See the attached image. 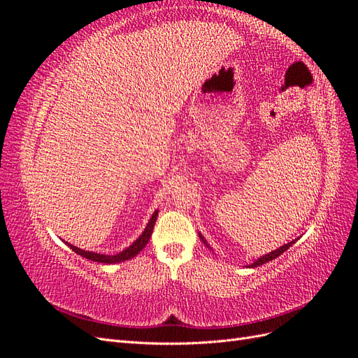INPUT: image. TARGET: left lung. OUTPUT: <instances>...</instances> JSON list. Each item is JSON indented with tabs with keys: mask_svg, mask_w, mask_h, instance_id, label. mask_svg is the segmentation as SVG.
<instances>
[{
	"mask_svg": "<svg viewBox=\"0 0 358 358\" xmlns=\"http://www.w3.org/2000/svg\"><path fill=\"white\" fill-rule=\"evenodd\" d=\"M199 237H200V241H201V242H203L206 246H208L209 249H212V248H210V245H209L208 242H206L204 236H203L201 233H199ZM296 241H297V239L291 241V242H288V243H285V245H282V246H279L278 249H275V251H272V252H268V254H266V255H263V257L257 258L254 263H251V264L246 266V267H251V268H254V267H258V266H263V264H264V263H267V262H272V259H275V258H276V257H279L280 254H284V252L287 251V249H288L289 246L294 245V243H296Z\"/></svg>",
	"mask_w": 358,
	"mask_h": 358,
	"instance_id": "left-lung-1",
	"label": "left lung"
}]
</instances>
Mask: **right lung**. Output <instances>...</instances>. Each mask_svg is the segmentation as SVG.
<instances>
[{"label":"right lung","mask_w":358,"mask_h":358,"mask_svg":"<svg viewBox=\"0 0 358 358\" xmlns=\"http://www.w3.org/2000/svg\"><path fill=\"white\" fill-rule=\"evenodd\" d=\"M157 216H158V210H155L152 213V216H150L149 222L146 224V229L142 231V234H140L137 239L129 245L128 248H125L124 251L117 252L115 255H109V254H99V252H90V251H85V249H80L78 246H74L69 242H66V245L70 246V249H73V251L76 254L82 255L83 258L86 259H91V262H95V263H104V264H116V263H122V262H127V259H131L134 258L142 249L146 246V243L149 242L150 236H152V230H154V225L157 222Z\"/></svg>","instance_id":"right-lung-1"}]
</instances>
